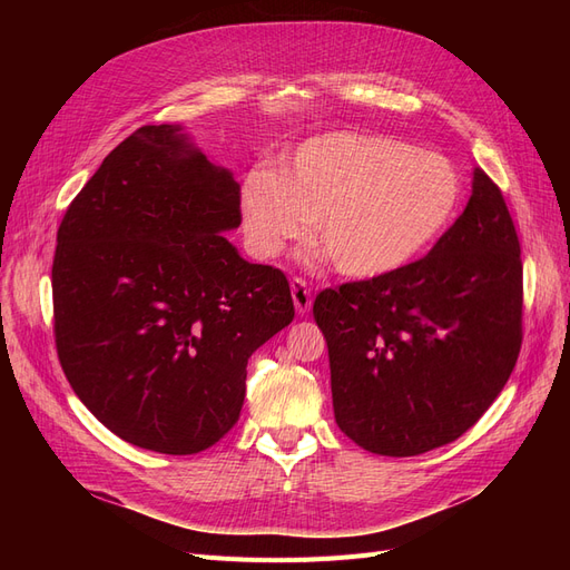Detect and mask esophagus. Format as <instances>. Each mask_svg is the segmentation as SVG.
Segmentation results:
<instances>
[{
	"label": "esophagus",
	"mask_w": 570,
	"mask_h": 570,
	"mask_svg": "<svg viewBox=\"0 0 570 570\" xmlns=\"http://www.w3.org/2000/svg\"><path fill=\"white\" fill-rule=\"evenodd\" d=\"M289 289H292V302H295L297 314H299V316L308 314V308H312V302H314L312 287L306 285L304 278H292V281H289Z\"/></svg>",
	"instance_id": "obj_1"
}]
</instances>
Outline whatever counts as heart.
Returning <instances> with one entry per match:
<instances>
[{
  "label": "heart",
  "instance_id": "b5f03b06",
  "mask_svg": "<svg viewBox=\"0 0 570 570\" xmlns=\"http://www.w3.org/2000/svg\"><path fill=\"white\" fill-rule=\"evenodd\" d=\"M461 204V178L440 154L361 132L306 140L281 174L254 168L239 189L249 249L275 256L314 220L316 243L347 278L400 271L433 249Z\"/></svg>",
  "mask_w": 570,
  "mask_h": 570
}]
</instances>
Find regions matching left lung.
Listing matches in <instances>:
<instances>
[{
	"mask_svg": "<svg viewBox=\"0 0 570 570\" xmlns=\"http://www.w3.org/2000/svg\"><path fill=\"white\" fill-rule=\"evenodd\" d=\"M314 318L344 435L383 456L461 438L523 342L521 243L502 189L475 168L469 204L433 249L381 278L325 287Z\"/></svg>",
	"mask_w": 570,
	"mask_h": 570,
	"instance_id": "1",
	"label": "left lung"
}]
</instances>
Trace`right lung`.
Wrapping results in <instances>:
<instances>
[{
	"label": "right lung",
	"instance_id": "right-lung-1",
	"mask_svg": "<svg viewBox=\"0 0 570 570\" xmlns=\"http://www.w3.org/2000/svg\"><path fill=\"white\" fill-rule=\"evenodd\" d=\"M239 220V185L178 126L137 128L68 204L51 264L57 354L120 440L209 450L239 419L249 356L295 318L285 273L223 237Z\"/></svg>",
	"mask_w": 570,
	"mask_h": 570
}]
</instances>
